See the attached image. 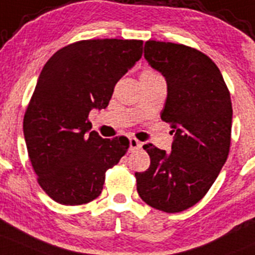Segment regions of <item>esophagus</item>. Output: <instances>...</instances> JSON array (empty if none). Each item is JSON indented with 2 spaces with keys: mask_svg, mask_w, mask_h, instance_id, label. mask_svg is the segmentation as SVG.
<instances>
[{
  "mask_svg": "<svg viewBox=\"0 0 255 255\" xmlns=\"http://www.w3.org/2000/svg\"><path fill=\"white\" fill-rule=\"evenodd\" d=\"M142 147V143L135 138H129V151H135V149H139Z\"/></svg>",
  "mask_w": 255,
  "mask_h": 255,
  "instance_id": "1",
  "label": "esophagus"
}]
</instances>
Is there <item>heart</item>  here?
Masks as SVG:
<instances>
[{
  "mask_svg": "<svg viewBox=\"0 0 255 255\" xmlns=\"http://www.w3.org/2000/svg\"><path fill=\"white\" fill-rule=\"evenodd\" d=\"M149 75H157V74L152 70H144L141 77H149Z\"/></svg>",
  "mask_w": 255,
  "mask_h": 255,
  "instance_id": "heart-1",
  "label": "heart"
}]
</instances>
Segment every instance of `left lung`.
<instances>
[{
	"label": "left lung",
	"instance_id": "8db88e82",
	"mask_svg": "<svg viewBox=\"0 0 255 255\" xmlns=\"http://www.w3.org/2000/svg\"><path fill=\"white\" fill-rule=\"evenodd\" d=\"M144 58L167 83L161 118L175 132L171 153L144 144L151 165L135 172L147 205L180 213L203 199L227 162L233 108L218 66L194 47L149 40Z\"/></svg>",
	"mask_w": 255,
	"mask_h": 255
}]
</instances>
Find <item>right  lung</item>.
<instances>
[{
	"label": "right lung",
	"instance_id": "1",
	"mask_svg": "<svg viewBox=\"0 0 255 255\" xmlns=\"http://www.w3.org/2000/svg\"><path fill=\"white\" fill-rule=\"evenodd\" d=\"M142 49V40H82L58 50L42 68L23 117V135L37 182L56 203L73 206L97 199L106 171L127 152L128 138L90 132L88 116L108 106Z\"/></svg>",
	"mask_w": 255,
	"mask_h": 255
}]
</instances>
